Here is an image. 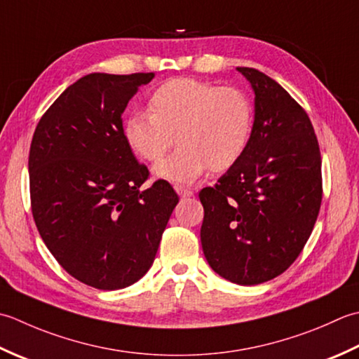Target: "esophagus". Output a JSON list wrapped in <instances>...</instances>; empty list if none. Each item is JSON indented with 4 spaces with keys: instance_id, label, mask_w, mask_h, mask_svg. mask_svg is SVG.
Here are the masks:
<instances>
[{
    "instance_id": "1",
    "label": "esophagus",
    "mask_w": 359,
    "mask_h": 359,
    "mask_svg": "<svg viewBox=\"0 0 359 359\" xmlns=\"http://www.w3.org/2000/svg\"><path fill=\"white\" fill-rule=\"evenodd\" d=\"M177 192H178V195H181V196H194V192L192 190H189V189H182V187H177Z\"/></svg>"
}]
</instances>
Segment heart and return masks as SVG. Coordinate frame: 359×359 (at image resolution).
I'll return each mask as SVG.
<instances>
[{"mask_svg": "<svg viewBox=\"0 0 359 359\" xmlns=\"http://www.w3.org/2000/svg\"><path fill=\"white\" fill-rule=\"evenodd\" d=\"M149 111L123 121V137L144 161H158L177 137L178 150L153 167L156 178L173 184H192L209 167L231 169L251 141L252 104L238 88L172 79L151 93Z\"/></svg>", "mask_w": 359, "mask_h": 359, "instance_id": "b5f03b06", "label": "heart"}]
</instances>
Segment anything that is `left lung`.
I'll return each mask as SVG.
<instances>
[{
    "instance_id": "8db88e82",
    "label": "left lung",
    "mask_w": 359,
    "mask_h": 359,
    "mask_svg": "<svg viewBox=\"0 0 359 359\" xmlns=\"http://www.w3.org/2000/svg\"><path fill=\"white\" fill-rule=\"evenodd\" d=\"M254 91L245 155L204 187L201 246L223 279L259 285L288 269L309 240L323 200L320 151L309 114L263 72L238 67Z\"/></svg>"
}]
</instances>
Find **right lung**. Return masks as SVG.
<instances>
[{
	"label": "right lung",
	"instance_id": "1",
	"mask_svg": "<svg viewBox=\"0 0 359 359\" xmlns=\"http://www.w3.org/2000/svg\"><path fill=\"white\" fill-rule=\"evenodd\" d=\"M153 72H93L43 114L29 151L32 215L63 269L97 290H121L149 271L178 204L149 177L123 137L122 113Z\"/></svg>",
	"mask_w": 359,
	"mask_h": 359
}]
</instances>
